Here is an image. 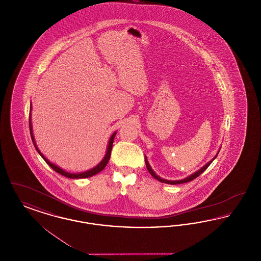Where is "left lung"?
Listing matches in <instances>:
<instances>
[{
  "label": "left lung",
  "mask_w": 261,
  "mask_h": 261,
  "mask_svg": "<svg viewBox=\"0 0 261 261\" xmlns=\"http://www.w3.org/2000/svg\"><path fill=\"white\" fill-rule=\"evenodd\" d=\"M218 153H219V150H218V152H217V154L211 160V162H207L204 166H202L200 169H199L198 171H196L195 173L191 174L190 176H188L186 178H184V179H182V180H177V181H171V180H165V179H162V177H160L159 175H156L155 172L152 170V168L150 167V165H149V162H148V159H147V156H145V162H146V166H147V169H148V171H149V174L154 178V179H156V180H159L160 182H162V183H165V184H170V185H177V184H183V183H187V182H190V181H192V180H194V179H196L197 177H199L200 174L202 173L204 170H206V168L210 166L211 164V162H213L215 159H216V156L218 155Z\"/></svg>",
  "instance_id": "obj_1"
}]
</instances>
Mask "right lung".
<instances>
[{"label":"right lung","mask_w":261,"mask_h":261,"mask_svg":"<svg viewBox=\"0 0 261 261\" xmlns=\"http://www.w3.org/2000/svg\"><path fill=\"white\" fill-rule=\"evenodd\" d=\"M31 109H32V108H30V113H29V128H30V134H31L32 142H33V144H34V146H35V149H36V150L39 152V154L43 158V160L47 162V164L50 165V167H51L56 172L61 174L62 176H65V177H67V178H71V179H82V178L92 177V176H94V175H96V174L100 172V171L106 167V165L108 164V162L110 161L111 154H112V144H113L114 137L116 135V132H114V133L112 134V137H111V139H110V141H109V145H108V149H107L106 155H105V158L102 159V161L99 162L97 166H95L94 168H92V169H90V170H87V171H85V172H81V173H69V172L64 171L63 169H62L61 167H59L58 165H56V164H54V163L49 162V161L42 154V152L39 150V149H38V147L36 146L35 139H34V135H33V131H32V124H31Z\"/></svg>","instance_id":"obj_1"}]
</instances>
